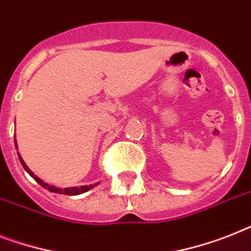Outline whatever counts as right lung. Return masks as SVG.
Here are the masks:
<instances>
[{
	"label": "right lung",
	"instance_id": "add662e5",
	"mask_svg": "<svg viewBox=\"0 0 251 251\" xmlns=\"http://www.w3.org/2000/svg\"><path fill=\"white\" fill-rule=\"evenodd\" d=\"M15 148H18V145H16V140H15ZM18 156H19V160H20V163H22L23 168L25 169L26 172H28V175L30 176L32 178H34L37 182H38L39 185L42 186L43 188H46V190H49L50 192H55V194H64V195H80V194H83V192H87L88 190H91V188H93L95 186H97L100 182H97V183H93V185H88V186H79V187H65V188H60V187H56V186L53 185H49L47 182L42 181L41 178L37 177L34 173H33L30 169L28 168V165L25 164V161L23 160L22 155L19 154L18 152Z\"/></svg>",
	"mask_w": 251,
	"mask_h": 251
}]
</instances>
